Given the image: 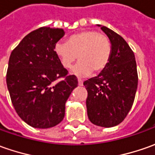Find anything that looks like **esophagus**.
<instances>
[{
    "instance_id": "34e87169",
    "label": "esophagus",
    "mask_w": 155,
    "mask_h": 155,
    "mask_svg": "<svg viewBox=\"0 0 155 155\" xmlns=\"http://www.w3.org/2000/svg\"><path fill=\"white\" fill-rule=\"evenodd\" d=\"M78 84L79 86H83V81L81 79H78Z\"/></svg>"
}]
</instances>
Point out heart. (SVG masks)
<instances>
[{
    "label": "heart",
    "instance_id": "b5f03b06",
    "mask_svg": "<svg viewBox=\"0 0 155 155\" xmlns=\"http://www.w3.org/2000/svg\"><path fill=\"white\" fill-rule=\"evenodd\" d=\"M55 53L65 68H70L73 63L80 60L73 68V73L80 77L89 75L92 71H103L109 63L111 45L107 36L96 31L87 30L71 35L67 43L58 42Z\"/></svg>",
    "mask_w": 155,
    "mask_h": 155
}]
</instances>
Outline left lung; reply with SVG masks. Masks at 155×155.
I'll list each match as a JSON object with an SVG mask.
<instances>
[{"label":"left lung","mask_w":155,"mask_h":155,"mask_svg":"<svg viewBox=\"0 0 155 155\" xmlns=\"http://www.w3.org/2000/svg\"><path fill=\"white\" fill-rule=\"evenodd\" d=\"M101 29L111 44L109 63L98 76L83 84L87 91L86 103L89 120L95 125L110 128L122 123L130 110L138 74L134 52L127 42L106 26Z\"/></svg>","instance_id":"obj_1"}]
</instances>
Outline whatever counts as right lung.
<instances>
[{"mask_svg":"<svg viewBox=\"0 0 155 155\" xmlns=\"http://www.w3.org/2000/svg\"><path fill=\"white\" fill-rule=\"evenodd\" d=\"M63 29L40 27L27 34L12 51L7 85L17 114L27 124L47 129L61 123L65 103L78 86L55 53Z\"/></svg>","mask_w":155,"mask_h":155,"instance_id":"right-lung-1","label":"right lung"}]
</instances>
